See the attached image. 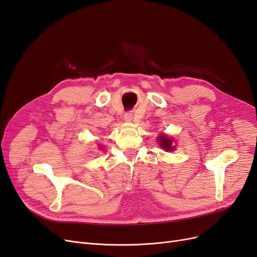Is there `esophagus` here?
Instances as JSON below:
<instances>
[{
  "label": "esophagus",
  "instance_id": "esophagus-1",
  "mask_svg": "<svg viewBox=\"0 0 257 257\" xmlns=\"http://www.w3.org/2000/svg\"><path fill=\"white\" fill-rule=\"evenodd\" d=\"M123 119H125L126 121H131L132 120V114L131 113H125L123 114Z\"/></svg>",
  "mask_w": 257,
  "mask_h": 257
}]
</instances>
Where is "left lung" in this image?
Instances as JSON below:
<instances>
[{"label":"left lung","mask_w":257,"mask_h":257,"mask_svg":"<svg viewBox=\"0 0 257 257\" xmlns=\"http://www.w3.org/2000/svg\"><path fill=\"white\" fill-rule=\"evenodd\" d=\"M158 141L160 142L159 144L163 148V150H165V151H173V145H172L173 140L172 139H169L168 137H165V136H160Z\"/></svg>","instance_id":"left-lung-1"}]
</instances>
